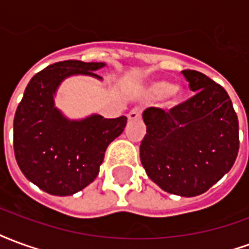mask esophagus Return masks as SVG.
I'll list each match as a JSON object with an SVG mask.
<instances>
[{
    "instance_id": "34e87169",
    "label": "esophagus",
    "mask_w": 249,
    "mask_h": 249,
    "mask_svg": "<svg viewBox=\"0 0 249 249\" xmlns=\"http://www.w3.org/2000/svg\"><path fill=\"white\" fill-rule=\"evenodd\" d=\"M141 117V109L140 108H133L128 113V119L129 120H137Z\"/></svg>"
}]
</instances>
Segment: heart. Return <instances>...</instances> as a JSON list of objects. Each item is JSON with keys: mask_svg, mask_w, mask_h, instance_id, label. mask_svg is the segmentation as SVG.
Instances as JSON below:
<instances>
[{"mask_svg": "<svg viewBox=\"0 0 249 249\" xmlns=\"http://www.w3.org/2000/svg\"><path fill=\"white\" fill-rule=\"evenodd\" d=\"M180 88L173 87L171 82L168 81H157L153 82L149 89H148V94L153 98L162 97V96H171L173 98V101H176L180 96Z\"/></svg>", "mask_w": 249, "mask_h": 249, "instance_id": "b5f03b06", "label": "heart"}]
</instances>
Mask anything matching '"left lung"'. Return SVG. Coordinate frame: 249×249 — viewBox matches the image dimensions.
Returning <instances> with one entry per match:
<instances>
[{"mask_svg": "<svg viewBox=\"0 0 249 249\" xmlns=\"http://www.w3.org/2000/svg\"><path fill=\"white\" fill-rule=\"evenodd\" d=\"M181 73L196 93L168 112L144 110L140 159L165 192L192 197L207 192L235 164L239 121L224 88L197 71Z\"/></svg>", "mask_w": 249, "mask_h": 249, "instance_id": "8db88e82", "label": "left lung"}]
</instances>
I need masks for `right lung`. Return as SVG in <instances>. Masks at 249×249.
I'll return each instance as SVG.
<instances>
[{
	"mask_svg": "<svg viewBox=\"0 0 249 249\" xmlns=\"http://www.w3.org/2000/svg\"><path fill=\"white\" fill-rule=\"evenodd\" d=\"M104 62L77 60L56 62L38 71L28 84L13 124L14 156L21 172L42 191L69 196L97 178L105 151L119 137L126 117L104 119L93 114L81 121L65 119L53 94L71 74L97 77Z\"/></svg>",
	"mask_w": 249,
	"mask_h": 249,
	"instance_id": "right-lung-1",
	"label": "right lung"
}]
</instances>
